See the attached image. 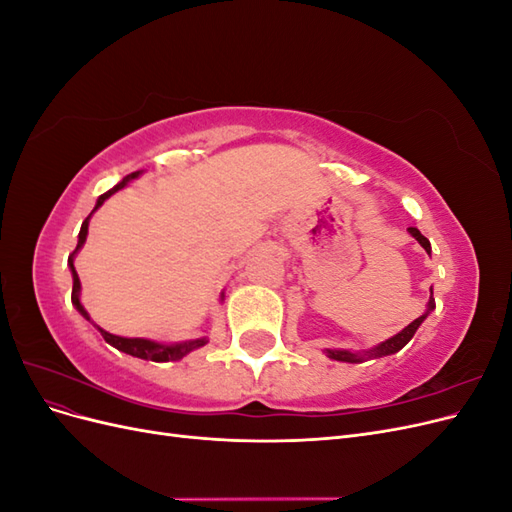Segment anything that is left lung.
Returning <instances> with one entry per match:
<instances>
[{
	"instance_id": "1",
	"label": "left lung",
	"mask_w": 512,
	"mask_h": 512,
	"mask_svg": "<svg viewBox=\"0 0 512 512\" xmlns=\"http://www.w3.org/2000/svg\"><path fill=\"white\" fill-rule=\"evenodd\" d=\"M408 232H410V235H412L418 243H421V245L425 247L427 254H431V243H429L427 237L421 235V230H418V228H408ZM433 309H436V299H433V288H431V297H429L425 314L418 316L414 322H410L408 327L401 329L397 335H393V337H389V339H384V342H380L378 346L369 348V350L352 352V350H342V348H327V350H324V354H327L329 359L342 361V363H363V361H369V359H380V356L395 354V352H399L401 348H404V346L410 342V339H412L414 333H416V329L421 327V324L425 322V318L433 312Z\"/></svg>"
}]
</instances>
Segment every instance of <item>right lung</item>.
Segmentation results:
<instances>
[{
  "label": "right lung",
  "instance_id": "1",
  "mask_svg": "<svg viewBox=\"0 0 512 512\" xmlns=\"http://www.w3.org/2000/svg\"><path fill=\"white\" fill-rule=\"evenodd\" d=\"M141 175H143V170H136V173H130L128 177H123V179L115 185V188L104 192V194L98 198V203H96L94 211H91V213L87 215L83 226H81L79 243H76V250H74V252L70 254V258H68V267H70V273H72V305L76 307V312H79L85 320H91V318H89L87 309H85L83 303H81V280H79V273H76V269H74V256L79 254V250H81V247H83L85 241H87L91 215H94V213L104 205L106 198H111L115 192L123 190L130 181L138 179ZM220 301H224V292L220 294ZM96 327H98V324H96ZM98 331H100V335L104 337L106 344H111L113 348H117V350H121V352H126V354H132V356H136V359H145V361H153V363L179 361V359H183L185 354H190L192 350L203 348V346L209 342L207 337H198V339H188V342L162 344V342H153V339H145V337H121V335H113V333H108V331H104V329H100V327H98Z\"/></svg>",
  "mask_w": 512,
  "mask_h": 512
}]
</instances>
